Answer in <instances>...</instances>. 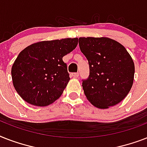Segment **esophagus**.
Segmentation results:
<instances>
[{"mask_svg": "<svg viewBox=\"0 0 147 147\" xmlns=\"http://www.w3.org/2000/svg\"><path fill=\"white\" fill-rule=\"evenodd\" d=\"M71 77H74V78H78V76H79V73H78V72L71 73Z\"/></svg>", "mask_w": 147, "mask_h": 147, "instance_id": "obj_1", "label": "esophagus"}]
</instances>
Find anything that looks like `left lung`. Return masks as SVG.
<instances>
[{
  "label": "left lung",
  "mask_w": 147,
  "mask_h": 147,
  "mask_svg": "<svg viewBox=\"0 0 147 147\" xmlns=\"http://www.w3.org/2000/svg\"><path fill=\"white\" fill-rule=\"evenodd\" d=\"M78 44L89 64L90 75L82 82L87 99L100 109L117 105L134 83L135 67L129 53L107 37H80Z\"/></svg>",
  "instance_id": "obj_1"
}]
</instances>
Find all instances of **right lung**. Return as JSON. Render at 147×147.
I'll list each match as a JSON object with an SVG mask.
<instances>
[{
    "instance_id": "right-lung-1",
    "label": "right lung",
    "mask_w": 147,
    "mask_h": 147,
    "mask_svg": "<svg viewBox=\"0 0 147 147\" xmlns=\"http://www.w3.org/2000/svg\"><path fill=\"white\" fill-rule=\"evenodd\" d=\"M78 38L40 41L19 53L11 69L13 87L30 105L45 107L59 98L70 78L62 58L78 45Z\"/></svg>"
}]
</instances>
